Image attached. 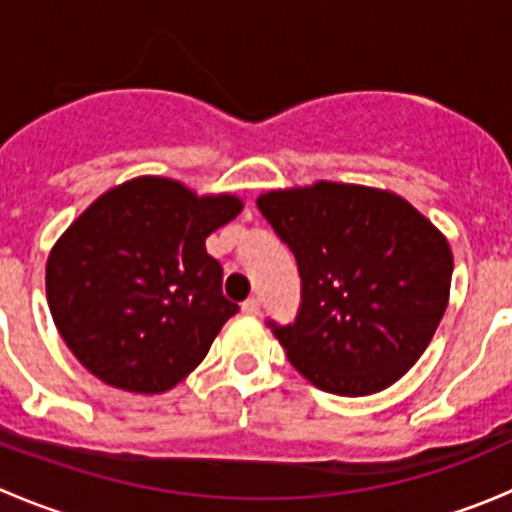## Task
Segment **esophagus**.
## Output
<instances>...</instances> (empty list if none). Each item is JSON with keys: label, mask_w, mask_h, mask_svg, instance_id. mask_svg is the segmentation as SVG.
I'll use <instances>...</instances> for the list:
<instances>
[{"label": "esophagus", "mask_w": 512, "mask_h": 512, "mask_svg": "<svg viewBox=\"0 0 512 512\" xmlns=\"http://www.w3.org/2000/svg\"><path fill=\"white\" fill-rule=\"evenodd\" d=\"M242 312L252 314V317H257V314H260V299H257V297L245 299V302H242Z\"/></svg>", "instance_id": "1"}]
</instances>
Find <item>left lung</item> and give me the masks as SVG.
Returning <instances> with one entry per match:
<instances>
[{"label":"left lung","mask_w":512,"mask_h":512,"mask_svg":"<svg viewBox=\"0 0 512 512\" xmlns=\"http://www.w3.org/2000/svg\"><path fill=\"white\" fill-rule=\"evenodd\" d=\"M257 208L292 250L302 280L294 322L267 319L294 369L337 396L399 381L446 312V237L404 198L361 185L275 190Z\"/></svg>","instance_id":"1"}]
</instances>
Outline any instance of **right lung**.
<instances>
[{
  "mask_svg": "<svg viewBox=\"0 0 512 512\" xmlns=\"http://www.w3.org/2000/svg\"><path fill=\"white\" fill-rule=\"evenodd\" d=\"M242 210L168 178L108 190L61 235L46 262V299L76 359L106 384L160 394L208 354L237 314L205 237Z\"/></svg>",
  "mask_w": 512,
  "mask_h": 512,
  "instance_id": "obj_1",
  "label": "right lung"
}]
</instances>
